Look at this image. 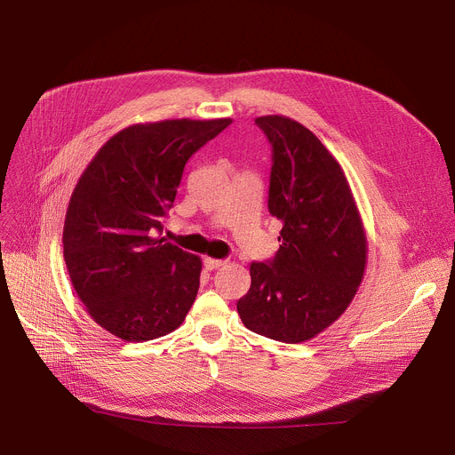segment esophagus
Returning <instances> with one entry per match:
<instances>
[{
    "mask_svg": "<svg viewBox=\"0 0 455 455\" xmlns=\"http://www.w3.org/2000/svg\"><path fill=\"white\" fill-rule=\"evenodd\" d=\"M225 265V261H221V259H212V257H204V267L205 270L212 272V270H218Z\"/></svg>",
    "mask_w": 455,
    "mask_h": 455,
    "instance_id": "1",
    "label": "esophagus"
}]
</instances>
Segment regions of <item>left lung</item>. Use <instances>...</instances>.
Wrapping results in <instances>:
<instances>
[{
  "instance_id": "8db88e82",
  "label": "left lung",
  "mask_w": 455,
  "mask_h": 455,
  "mask_svg": "<svg viewBox=\"0 0 455 455\" xmlns=\"http://www.w3.org/2000/svg\"><path fill=\"white\" fill-rule=\"evenodd\" d=\"M272 146L268 211L281 246L251 263L237 300L244 326L279 342L316 337L351 304L365 270L367 239L340 164L307 127L283 115L255 118Z\"/></svg>"
}]
</instances>
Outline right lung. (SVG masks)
Here are the masks:
<instances>
[{
    "instance_id": "right-lung-1",
    "label": "right lung",
    "mask_w": 455,
    "mask_h": 455,
    "mask_svg": "<svg viewBox=\"0 0 455 455\" xmlns=\"http://www.w3.org/2000/svg\"><path fill=\"white\" fill-rule=\"evenodd\" d=\"M230 122L129 125L79 178L64 220V261L90 316L111 335L153 340L185 320L198 295L202 259L158 234L187 160Z\"/></svg>"
}]
</instances>
